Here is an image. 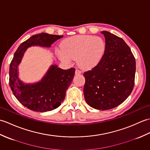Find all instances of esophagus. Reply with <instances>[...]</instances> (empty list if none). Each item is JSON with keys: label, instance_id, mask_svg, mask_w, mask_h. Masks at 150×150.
<instances>
[{"label": "esophagus", "instance_id": "obj_1", "mask_svg": "<svg viewBox=\"0 0 150 150\" xmlns=\"http://www.w3.org/2000/svg\"><path fill=\"white\" fill-rule=\"evenodd\" d=\"M81 71L80 69H76V70H75V74L76 75H79V74H81Z\"/></svg>", "mask_w": 150, "mask_h": 150}]
</instances>
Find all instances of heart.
Listing matches in <instances>:
<instances>
[{
  "mask_svg": "<svg viewBox=\"0 0 150 150\" xmlns=\"http://www.w3.org/2000/svg\"><path fill=\"white\" fill-rule=\"evenodd\" d=\"M62 50H58L60 59L66 62L77 59L83 68L97 66L103 59L106 44L100 37L92 35H77L69 37L62 43Z\"/></svg>",
  "mask_w": 150,
  "mask_h": 150,
  "instance_id": "heart-1",
  "label": "heart"
}]
</instances>
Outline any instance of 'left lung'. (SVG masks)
Segmentation results:
<instances>
[{
    "label": "left lung",
    "instance_id": "8db88e82",
    "mask_svg": "<svg viewBox=\"0 0 150 150\" xmlns=\"http://www.w3.org/2000/svg\"><path fill=\"white\" fill-rule=\"evenodd\" d=\"M106 50L103 59L84 73L85 100L98 110L112 109L122 104L134 86L135 59L124 40L106 31Z\"/></svg>",
    "mask_w": 150,
    "mask_h": 150
}]
</instances>
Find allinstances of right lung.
<instances>
[{"instance_id":"right-lung-1","label":"right lung","mask_w":150,"mask_h":150,"mask_svg":"<svg viewBox=\"0 0 150 150\" xmlns=\"http://www.w3.org/2000/svg\"><path fill=\"white\" fill-rule=\"evenodd\" d=\"M62 37L46 33L34 35L22 42L14 54L9 66V86L17 99L28 109L46 112L56 109L64 100L66 91L74 77L75 68L65 70L53 64L41 80L34 83H25L18 77V66L28 47H50Z\"/></svg>"}]
</instances>
